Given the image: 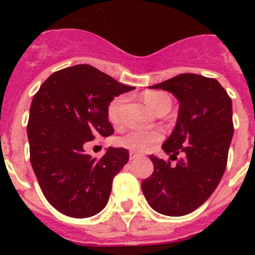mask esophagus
<instances>
[{
    "instance_id": "34e87169",
    "label": "esophagus",
    "mask_w": 255,
    "mask_h": 255,
    "mask_svg": "<svg viewBox=\"0 0 255 255\" xmlns=\"http://www.w3.org/2000/svg\"><path fill=\"white\" fill-rule=\"evenodd\" d=\"M138 157H140V154H138V153H135V152H130L129 153V158L130 159H136Z\"/></svg>"
}]
</instances>
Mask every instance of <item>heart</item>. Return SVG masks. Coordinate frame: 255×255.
Listing matches in <instances>:
<instances>
[{
	"label": "heart",
	"mask_w": 255,
	"mask_h": 255,
	"mask_svg": "<svg viewBox=\"0 0 255 255\" xmlns=\"http://www.w3.org/2000/svg\"><path fill=\"white\" fill-rule=\"evenodd\" d=\"M144 101L150 110L154 112L159 111L162 107L171 108V98L163 92H147L144 94ZM125 102L123 96L114 97L107 105V119L112 125H119L121 121V110ZM163 139L162 132L157 130L145 129H129L119 136L117 143L121 147H125L131 152H148Z\"/></svg>",
	"instance_id": "obj_1"
}]
</instances>
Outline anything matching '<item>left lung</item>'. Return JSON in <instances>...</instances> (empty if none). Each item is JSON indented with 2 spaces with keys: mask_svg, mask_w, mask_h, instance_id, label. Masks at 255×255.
I'll return each instance as SVG.
<instances>
[{
  "mask_svg": "<svg viewBox=\"0 0 255 255\" xmlns=\"http://www.w3.org/2000/svg\"><path fill=\"white\" fill-rule=\"evenodd\" d=\"M150 88L171 92L180 102L175 130L162 145L177 164L150 154L154 170L141 190L154 211L179 217L202 206L224 176L233 102L216 79L198 74H180Z\"/></svg>",
  "mask_w": 255,
  "mask_h": 255,
  "instance_id": "left-lung-1",
  "label": "left lung"
}]
</instances>
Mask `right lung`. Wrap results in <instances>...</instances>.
Instances as JSON below:
<instances>
[{"label":"right lung","mask_w":255,"mask_h":255,"mask_svg":"<svg viewBox=\"0 0 255 255\" xmlns=\"http://www.w3.org/2000/svg\"><path fill=\"white\" fill-rule=\"evenodd\" d=\"M131 89L83 64L53 73L33 97L26 126L30 163L43 195L61 213L91 217L107 204L129 152L110 147L98 159L87 154L84 145L114 134L107 105Z\"/></svg>","instance_id":"add662e5"}]
</instances>
